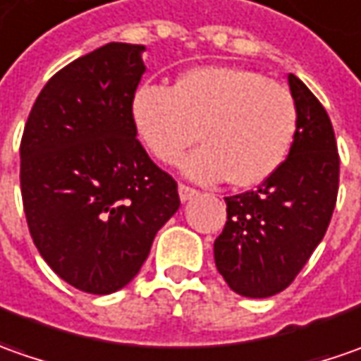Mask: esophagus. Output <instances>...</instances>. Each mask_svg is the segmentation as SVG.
<instances>
[{
	"label": "esophagus",
	"mask_w": 361,
	"mask_h": 361,
	"mask_svg": "<svg viewBox=\"0 0 361 361\" xmlns=\"http://www.w3.org/2000/svg\"><path fill=\"white\" fill-rule=\"evenodd\" d=\"M178 192H180V200L185 204V202H190V200H193L195 195H197V190H193V188H190V185H183V183H180L178 185Z\"/></svg>",
	"instance_id": "esophagus-1"
}]
</instances>
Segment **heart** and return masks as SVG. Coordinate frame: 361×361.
Segmentation results:
<instances>
[{
    "label": "heart",
    "mask_w": 361,
    "mask_h": 361,
    "mask_svg": "<svg viewBox=\"0 0 361 361\" xmlns=\"http://www.w3.org/2000/svg\"><path fill=\"white\" fill-rule=\"evenodd\" d=\"M131 121L149 154L173 164L197 140L204 142L180 164L195 181L230 180L255 188L286 161L298 107L281 83L235 66H202L181 73L176 85L143 83L131 99Z\"/></svg>",
    "instance_id": "1"
}]
</instances>
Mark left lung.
I'll use <instances>...</instances> for the list:
<instances>
[{"label": "left lung", "mask_w": 361, "mask_h": 361, "mask_svg": "<svg viewBox=\"0 0 361 361\" xmlns=\"http://www.w3.org/2000/svg\"><path fill=\"white\" fill-rule=\"evenodd\" d=\"M298 130L281 168L254 192L226 197L228 221L214 242L216 267L243 298L286 290L324 240L336 207L340 157L324 106L288 75Z\"/></svg>", "instance_id": "8db88e82"}]
</instances>
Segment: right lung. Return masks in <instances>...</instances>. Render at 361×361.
Wrapping results in <instances>:
<instances>
[{
	"label": "right lung",
	"mask_w": 361,
	"mask_h": 361,
	"mask_svg": "<svg viewBox=\"0 0 361 361\" xmlns=\"http://www.w3.org/2000/svg\"><path fill=\"white\" fill-rule=\"evenodd\" d=\"M143 45H102L59 69L21 137V197L47 266L81 292L128 286L180 207L178 183L137 142L131 99Z\"/></svg>",
	"instance_id": "right-lung-1"
}]
</instances>
